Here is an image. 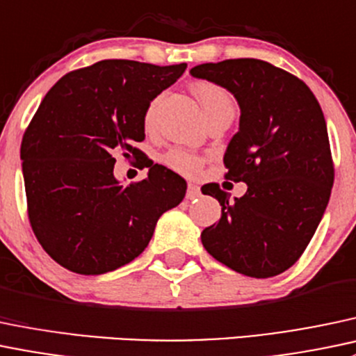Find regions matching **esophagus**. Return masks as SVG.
I'll return each instance as SVG.
<instances>
[{
    "mask_svg": "<svg viewBox=\"0 0 356 356\" xmlns=\"http://www.w3.org/2000/svg\"><path fill=\"white\" fill-rule=\"evenodd\" d=\"M201 196V189H200V186H196V184H191L189 182V186H188V200H196V197H200Z\"/></svg>",
    "mask_w": 356,
    "mask_h": 356,
    "instance_id": "34e87169",
    "label": "esophagus"
}]
</instances>
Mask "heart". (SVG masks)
Here are the masks:
<instances>
[{
  "label": "heart",
  "instance_id": "1",
  "mask_svg": "<svg viewBox=\"0 0 356 356\" xmlns=\"http://www.w3.org/2000/svg\"><path fill=\"white\" fill-rule=\"evenodd\" d=\"M193 90L197 99H200L204 112H207L208 119L213 118L215 114H220V112L234 111V99L228 93V90L220 87V85L211 83V81H196ZM159 102L160 97H155L148 104L147 111H145V126L147 128H152L155 124ZM163 162L170 168H174V170L182 172V174H194L201 167L200 156L181 148H174L167 152L165 156H163Z\"/></svg>",
  "mask_w": 356,
  "mask_h": 356
}]
</instances>
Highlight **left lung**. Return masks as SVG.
<instances>
[{"label":"left lung","instance_id":"obj_1","mask_svg":"<svg viewBox=\"0 0 356 356\" xmlns=\"http://www.w3.org/2000/svg\"><path fill=\"white\" fill-rule=\"evenodd\" d=\"M191 74L237 99L238 131L223 163L227 179L247 184L234 201L218 184L201 188L222 207L201 242L241 275H280L309 245L331 196L334 167L323 109L304 81L261 59L204 63Z\"/></svg>","mask_w":356,"mask_h":356}]
</instances>
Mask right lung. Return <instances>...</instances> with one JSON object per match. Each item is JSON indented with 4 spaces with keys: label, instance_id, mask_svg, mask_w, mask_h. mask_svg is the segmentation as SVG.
Instances as JSON below:
<instances>
[{
    "label": "right lung",
    "instance_id": "right-lung-1",
    "mask_svg": "<svg viewBox=\"0 0 356 356\" xmlns=\"http://www.w3.org/2000/svg\"><path fill=\"white\" fill-rule=\"evenodd\" d=\"M188 65L104 59L65 74L46 93L20 147L29 220L63 268L104 275L131 263L167 209L186 196L184 179L149 160L148 177L121 186L115 153L140 159L145 111Z\"/></svg>",
    "mask_w": 356,
    "mask_h": 356
}]
</instances>
